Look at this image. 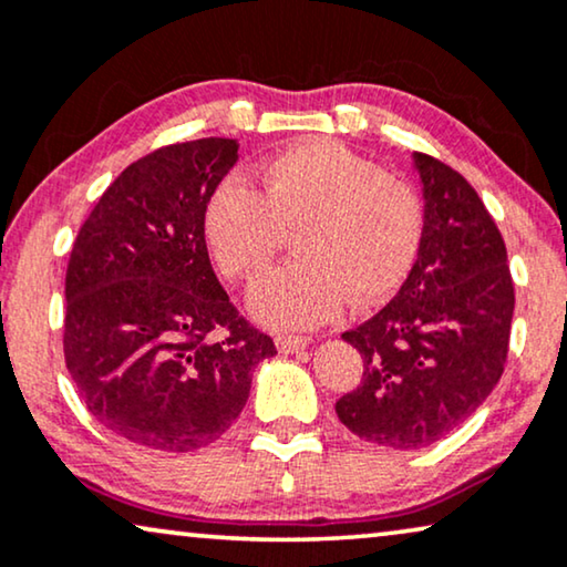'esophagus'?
<instances>
[{"label":"esophagus","instance_id":"1","mask_svg":"<svg viewBox=\"0 0 567 567\" xmlns=\"http://www.w3.org/2000/svg\"><path fill=\"white\" fill-rule=\"evenodd\" d=\"M275 344H277V352L295 354V352H302V349H308L310 341L306 337H290V333H280V337L275 339Z\"/></svg>","mask_w":567,"mask_h":567}]
</instances>
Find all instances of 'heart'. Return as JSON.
Here are the masks:
<instances>
[{"mask_svg": "<svg viewBox=\"0 0 567 567\" xmlns=\"http://www.w3.org/2000/svg\"><path fill=\"white\" fill-rule=\"evenodd\" d=\"M259 182L261 189L223 179L205 207V234L223 275L254 280L298 228L300 259L251 287L261 323L310 329L337 318L349 298L374 306L405 280L424 230L409 182L329 138L292 143L269 158Z\"/></svg>", "mask_w": 567, "mask_h": 567, "instance_id": "1", "label": "heart"}]
</instances>
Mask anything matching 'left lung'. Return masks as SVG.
<instances>
[{
  "instance_id": "obj_1",
  "label": "left lung",
  "mask_w": 567,
  "mask_h": 567,
  "mask_svg": "<svg viewBox=\"0 0 567 567\" xmlns=\"http://www.w3.org/2000/svg\"><path fill=\"white\" fill-rule=\"evenodd\" d=\"M424 193L416 261L380 313L341 333L362 354V382L339 421L388 450L440 442L481 409L504 374L514 318L506 244L467 179L413 154Z\"/></svg>"
}]
</instances>
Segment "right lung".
Returning a JSON list of instances; mask_svg holds the SVG:
<instances>
[{
	"instance_id": "obj_1",
	"label": "right lung",
	"mask_w": 567,
	"mask_h": 567,
	"mask_svg": "<svg viewBox=\"0 0 567 567\" xmlns=\"http://www.w3.org/2000/svg\"><path fill=\"white\" fill-rule=\"evenodd\" d=\"M238 141L174 143L127 166L79 230L63 354L86 409L123 440L195 452L244 411L275 341L238 316L205 244V207Z\"/></svg>"
}]
</instances>
